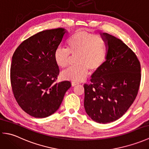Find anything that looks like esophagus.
I'll return each mask as SVG.
<instances>
[{"instance_id": "34e87169", "label": "esophagus", "mask_w": 149, "mask_h": 149, "mask_svg": "<svg viewBox=\"0 0 149 149\" xmlns=\"http://www.w3.org/2000/svg\"><path fill=\"white\" fill-rule=\"evenodd\" d=\"M77 84H79L78 82H76V81H72V85L73 86H75V85H77Z\"/></svg>"}]
</instances>
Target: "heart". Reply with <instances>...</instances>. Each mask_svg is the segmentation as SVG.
I'll list each match as a JSON object with an SVG mask.
<instances>
[{"instance_id": "b5f03b06", "label": "heart", "mask_w": 149, "mask_h": 149, "mask_svg": "<svg viewBox=\"0 0 149 149\" xmlns=\"http://www.w3.org/2000/svg\"><path fill=\"white\" fill-rule=\"evenodd\" d=\"M67 49L58 48L54 53V59L59 67L65 68L70 63L71 55L76 56L77 65L63 72L65 79L79 81L86 77L88 71L95 72L102 67L107 54V43L102 37L79 30L68 38Z\"/></svg>"}]
</instances>
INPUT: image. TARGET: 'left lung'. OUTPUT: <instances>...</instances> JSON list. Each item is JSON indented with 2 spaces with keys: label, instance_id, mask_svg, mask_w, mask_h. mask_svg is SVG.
I'll return each instance as SVG.
<instances>
[{
  "label": "left lung",
  "instance_id": "obj_1",
  "mask_svg": "<svg viewBox=\"0 0 149 149\" xmlns=\"http://www.w3.org/2000/svg\"><path fill=\"white\" fill-rule=\"evenodd\" d=\"M107 43V54L102 67L84 84L85 111L95 122L110 123L124 115L133 103L141 81L140 63L122 41L100 34Z\"/></svg>",
  "mask_w": 149,
  "mask_h": 149
}]
</instances>
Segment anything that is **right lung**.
<instances>
[{"label":"right lung","instance_id":"right-lung-1","mask_svg":"<svg viewBox=\"0 0 149 149\" xmlns=\"http://www.w3.org/2000/svg\"><path fill=\"white\" fill-rule=\"evenodd\" d=\"M65 33L63 28L41 31L24 40L13 55V93L21 108L34 118L54 113L71 87L68 81L56 83L59 69L54 53Z\"/></svg>","mask_w":149,"mask_h":149}]
</instances>
